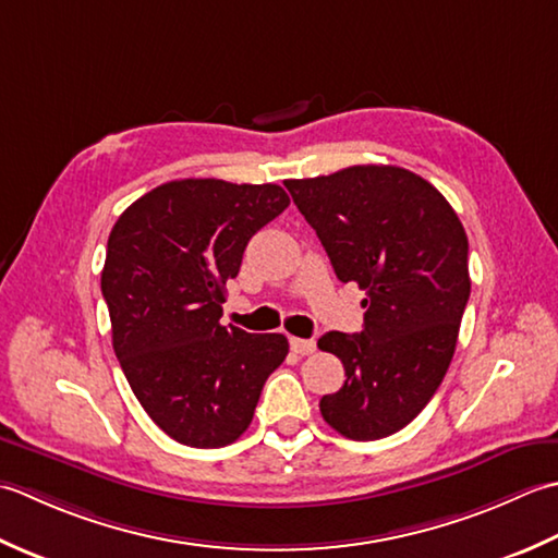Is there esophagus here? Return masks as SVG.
<instances>
[{"label": "esophagus", "instance_id": "obj_1", "mask_svg": "<svg viewBox=\"0 0 558 558\" xmlns=\"http://www.w3.org/2000/svg\"><path fill=\"white\" fill-rule=\"evenodd\" d=\"M289 344H291V349H293L299 356H308V354H313V351H315V339L291 337Z\"/></svg>", "mask_w": 558, "mask_h": 558}]
</instances>
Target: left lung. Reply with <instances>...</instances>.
I'll return each instance as SVG.
<instances>
[{"instance_id":"obj_1","label":"left lung","mask_w":558,"mask_h":558,"mask_svg":"<svg viewBox=\"0 0 558 558\" xmlns=\"http://www.w3.org/2000/svg\"><path fill=\"white\" fill-rule=\"evenodd\" d=\"M283 185L337 279L366 291L359 335L317 339L347 373L320 400L323 418L351 440L392 436L428 404L452 361L472 287L468 233L428 180L397 166H351Z\"/></svg>"}]
</instances>
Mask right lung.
<instances>
[{
  "label": "right lung",
  "instance_id": "add662e5",
  "mask_svg": "<svg viewBox=\"0 0 558 558\" xmlns=\"http://www.w3.org/2000/svg\"><path fill=\"white\" fill-rule=\"evenodd\" d=\"M287 207L279 185L185 178L146 192L112 226L100 275L112 349L144 412L183 446L241 438L289 354L283 335L221 325L247 241Z\"/></svg>",
  "mask_w": 558,
  "mask_h": 558
}]
</instances>
